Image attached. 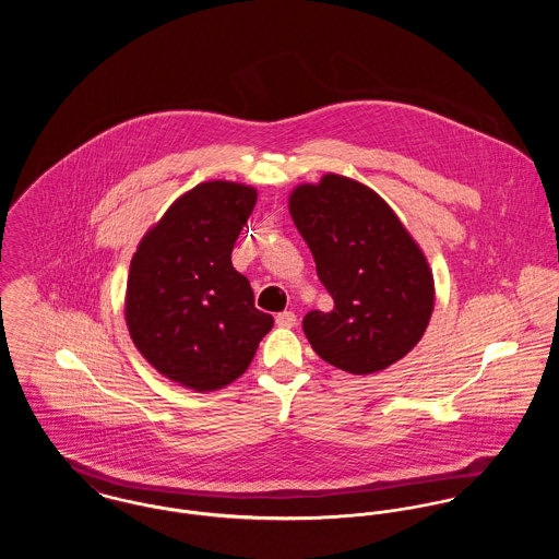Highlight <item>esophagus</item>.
I'll return each mask as SVG.
<instances>
[{
  "mask_svg": "<svg viewBox=\"0 0 559 559\" xmlns=\"http://www.w3.org/2000/svg\"><path fill=\"white\" fill-rule=\"evenodd\" d=\"M275 324H277L280 329H290V326L297 324V317H295V312H280V314L275 317Z\"/></svg>",
  "mask_w": 559,
  "mask_h": 559,
  "instance_id": "34e87169",
  "label": "esophagus"
}]
</instances>
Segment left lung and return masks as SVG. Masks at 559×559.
<instances>
[{"label": "left lung", "mask_w": 559, "mask_h": 559, "mask_svg": "<svg viewBox=\"0 0 559 559\" xmlns=\"http://www.w3.org/2000/svg\"><path fill=\"white\" fill-rule=\"evenodd\" d=\"M288 209L333 299L331 312L304 319L317 355L350 374L400 361L430 322L435 280L399 215L377 191L340 174L297 185Z\"/></svg>", "instance_id": "8db88e82"}]
</instances>
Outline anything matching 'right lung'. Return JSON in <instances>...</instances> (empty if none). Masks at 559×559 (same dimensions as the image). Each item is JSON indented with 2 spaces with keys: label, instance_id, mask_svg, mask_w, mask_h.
<instances>
[{
  "label": "right lung",
  "instance_id": "right-lung-1",
  "mask_svg": "<svg viewBox=\"0 0 559 559\" xmlns=\"http://www.w3.org/2000/svg\"><path fill=\"white\" fill-rule=\"evenodd\" d=\"M255 198L242 182H200L133 253L124 295L131 340L159 374L187 390L215 392L237 381L273 326L233 266Z\"/></svg>",
  "mask_w": 559,
  "mask_h": 559
}]
</instances>
